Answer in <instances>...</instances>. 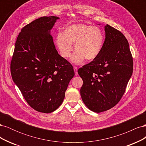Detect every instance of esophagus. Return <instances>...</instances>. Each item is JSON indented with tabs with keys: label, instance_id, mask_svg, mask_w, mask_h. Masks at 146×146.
Wrapping results in <instances>:
<instances>
[{
	"label": "esophagus",
	"instance_id": "1",
	"mask_svg": "<svg viewBox=\"0 0 146 146\" xmlns=\"http://www.w3.org/2000/svg\"><path fill=\"white\" fill-rule=\"evenodd\" d=\"M74 72H75V75H76V76H78V72H77L78 69H77V68L76 67V66H74Z\"/></svg>",
	"mask_w": 146,
	"mask_h": 146
}]
</instances>
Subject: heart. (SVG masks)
<instances>
[{
    "label": "heart",
    "mask_w": 146,
    "mask_h": 146,
    "mask_svg": "<svg viewBox=\"0 0 146 146\" xmlns=\"http://www.w3.org/2000/svg\"><path fill=\"white\" fill-rule=\"evenodd\" d=\"M104 35L99 28L84 24H76L66 27L63 33L56 37V44L61 55L68 58L74 50L71 58L74 64H81L83 60L92 61L98 57L102 49Z\"/></svg>",
    "instance_id": "heart-1"
}]
</instances>
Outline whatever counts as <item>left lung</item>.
Listing matches in <instances>:
<instances>
[{
    "mask_svg": "<svg viewBox=\"0 0 146 146\" xmlns=\"http://www.w3.org/2000/svg\"><path fill=\"white\" fill-rule=\"evenodd\" d=\"M105 32L99 55L78 70L83 82L82 100L96 113L107 111L119 102L133 73V58L124 35L108 24Z\"/></svg>",
    "mask_w": 146,
    "mask_h": 146,
    "instance_id": "8db88e82",
    "label": "left lung"
}]
</instances>
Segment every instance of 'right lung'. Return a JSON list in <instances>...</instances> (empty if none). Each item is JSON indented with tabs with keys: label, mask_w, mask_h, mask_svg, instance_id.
<instances>
[{
	"label": "right lung",
	"mask_w": 146,
	"mask_h": 146,
	"mask_svg": "<svg viewBox=\"0 0 146 146\" xmlns=\"http://www.w3.org/2000/svg\"><path fill=\"white\" fill-rule=\"evenodd\" d=\"M57 16H44L22 29L11 62L13 81L31 107L44 113L54 111L63 102L75 73L60 56L50 35Z\"/></svg>",
	"instance_id": "add662e5"
}]
</instances>
